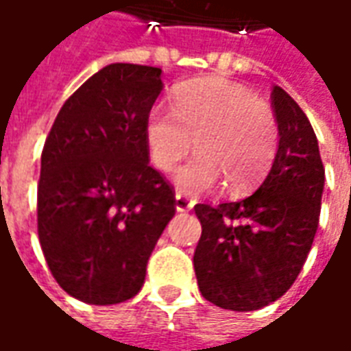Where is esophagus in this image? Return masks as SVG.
<instances>
[{
    "instance_id": "esophagus-1",
    "label": "esophagus",
    "mask_w": 351,
    "mask_h": 351,
    "mask_svg": "<svg viewBox=\"0 0 351 351\" xmlns=\"http://www.w3.org/2000/svg\"><path fill=\"white\" fill-rule=\"evenodd\" d=\"M193 206H195V200L191 199V197L181 195V193H176V210H178V212H189Z\"/></svg>"
}]
</instances>
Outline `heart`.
I'll return each instance as SVG.
<instances>
[{"label":"heart","instance_id":"1","mask_svg":"<svg viewBox=\"0 0 351 351\" xmlns=\"http://www.w3.org/2000/svg\"><path fill=\"white\" fill-rule=\"evenodd\" d=\"M152 164L173 170L193 149L199 156L176 176L178 187L200 193L226 183L229 193L254 187L271 166L277 124L271 108L239 84L191 82L176 91L173 110L154 106L145 122Z\"/></svg>","mask_w":351,"mask_h":351}]
</instances>
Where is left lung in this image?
Wrapping results in <instances>:
<instances>
[{
  "instance_id": "1",
  "label": "left lung",
  "mask_w": 351,
  "mask_h": 351,
  "mask_svg": "<svg viewBox=\"0 0 351 351\" xmlns=\"http://www.w3.org/2000/svg\"><path fill=\"white\" fill-rule=\"evenodd\" d=\"M279 147L250 197L197 204L202 226L195 250L200 294L217 308L254 311L279 300L296 281L317 233L325 168L315 132L298 103L271 91Z\"/></svg>"
}]
</instances>
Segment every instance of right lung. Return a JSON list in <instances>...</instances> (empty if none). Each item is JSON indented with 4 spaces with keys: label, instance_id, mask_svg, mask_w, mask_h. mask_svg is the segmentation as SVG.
I'll return each instance as SVG.
<instances>
[{
    "label": "right lung",
    "instance_id": "obj_1",
    "mask_svg": "<svg viewBox=\"0 0 351 351\" xmlns=\"http://www.w3.org/2000/svg\"><path fill=\"white\" fill-rule=\"evenodd\" d=\"M162 88L156 66L108 64L70 95L45 139L38 235L55 281L76 300L134 298L176 214L173 189L149 166L145 139Z\"/></svg>",
    "mask_w": 351,
    "mask_h": 351
}]
</instances>
